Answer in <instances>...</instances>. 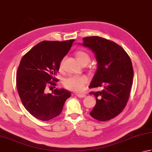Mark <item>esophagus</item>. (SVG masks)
Masks as SVG:
<instances>
[{
	"label": "esophagus",
	"instance_id": "1",
	"mask_svg": "<svg viewBox=\"0 0 152 152\" xmlns=\"http://www.w3.org/2000/svg\"><path fill=\"white\" fill-rule=\"evenodd\" d=\"M76 96H78V98H83L86 97L85 94H76Z\"/></svg>",
	"mask_w": 152,
	"mask_h": 152
}]
</instances>
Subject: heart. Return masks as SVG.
Segmentation results:
<instances>
[{
  "mask_svg": "<svg viewBox=\"0 0 152 152\" xmlns=\"http://www.w3.org/2000/svg\"><path fill=\"white\" fill-rule=\"evenodd\" d=\"M76 58L80 64H88L90 60V56L87 52L78 50L75 53ZM63 61L60 62V68H62ZM64 86L66 89L75 92H81L84 90L88 83V78L84 76H71L64 79Z\"/></svg>",
  "mask_w": 152,
  "mask_h": 152,
  "instance_id": "obj_1",
  "label": "heart"
}]
</instances>
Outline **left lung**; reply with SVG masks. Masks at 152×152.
<instances>
[{"instance_id":"left-lung-1","label":"left lung","mask_w":152,"mask_h":152,"mask_svg":"<svg viewBox=\"0 0 152 152\" xmlns=\"http://www.w3.org/2000/svg\"><path fill=\"white\" fill-rule=\"evenodd\" d=\"M83 45L94 52L98 68L90 88L103 86L91 92L96 104L91 116L106 122L120 114L126 107L133 84L134 70L130 58L124 49L112 40L100 37L83 38Z\"/></svg>"}]
</instances>
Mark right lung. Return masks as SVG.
I'll list each match as a JSON object with an SVG mask.
<instances>
[{
    "mask_svg": "<svg viewBox=\"0 0 152 152\" xmlns=\"http://www.w3.org/2000/svg\"><path fill=\"white\" fill-rule=\"evenodd\" d=\"M74 41H42L22 58L16 72V87L24 107L38 120L48 121L58 116L71 96L64 88H56L51 94L45 90L47 86H56L58 80L55 76L60 62Z\"/></svg>",
    "mask_w": 152,
    "mask_h": 152,
    "instance_id": "1",
    "label": "right lung"
}]
</instances>
